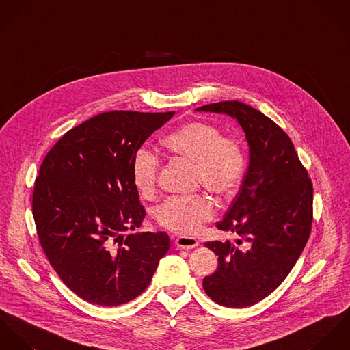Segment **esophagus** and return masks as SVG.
Segmentation results:
<instances>
[{
  "label": "esophagus",
  "instance_id": "34e87169",
  "mask_svg": "<svg viewBox=\"0 0 350 350\" xmlns=\"http://www.w3.org/2000/svg\"><path fill=\"white\" fill-rule=\"evenodd\" d=\"M174 243L181 250H192L198 245V241L191 236H178V237H176Z\"/></svg>",
  "mask_w": 350,
  "mask_h": 350
}]
</instances>
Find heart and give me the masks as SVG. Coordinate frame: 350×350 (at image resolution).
I'll return each instance as SVG.
<instances>
[{"mask_svg":"<svg viewBox=\"0 0 350 350\" xmlns=\"http://www.w3.org/2000/svg\"><path fill=\"white\" fill-rule=\"evenodd\" d=\"M163 146L194 163L196 181L216 196L233 193L245 173L247 157L240 139L223 135L211 123L191 122L163 139ZM159 158L154 152L141 148L131 163L135 188L142 194H152L157 188ZM213 204L205 194L174 196L156 208L158 224L172 232L191 234L213 216Z\"/></svg>","mask_w":350,"mask_h":350,"instance_id":"1","label":"heart"}]
</instances>
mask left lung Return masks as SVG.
I'll list each match as a JSON object with an SVG mask.
<instances>
[{
	"label": "left lung",
	"instance_id": "1",
	"mask_svg": "<svg viewBox=\"0 0 350 350\" xmlns=\"http://www.w3.org/2000/svg\"><path fill=\"white\" fill-rule=\"evenodd\" d=\"M197 110L236 118L250 145L241 188L216 224L239 239L205 243L219 265L202 280L213 302L247 308L278 288L301 256L311 232L312 184L290 137L259 110L237 100Z\"/></svg>",
	"mask_w": 350,
	"mask_h": 350
}]
</instances>
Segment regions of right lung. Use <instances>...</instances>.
Instances as JSON below:
<instances>
[{
	"instance_id": "add662e5",
	"label": "right lung",
	"mask_w": 350,
	"mask_h": 350,
	"mask_svg": "<svg viewBox=\"0 0 350 350\" xmlns=\"http://www.w3.org/2000/svg\"><path fill=\"white\" fill-rule=\"evenodd\" d=\"M173 116L98 114L68 130L41 162L32 197L40 244L64 284L90 304L118 306L141 295L170 247L166 232L122 233L146 216L133 158Z\"/></svg>"
}]
</instances>
